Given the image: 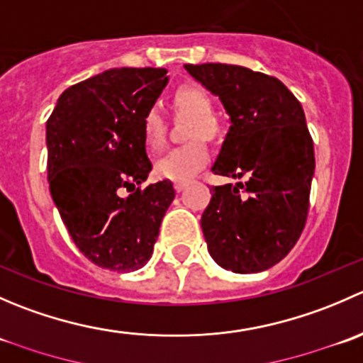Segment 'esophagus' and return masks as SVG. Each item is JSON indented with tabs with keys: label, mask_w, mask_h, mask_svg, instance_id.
Instances as JSON below:
<instances>
[{
	"label": "esophagus",
	"mask_w": 363,
	"mask_h": 363,
	"mask_svg": "<svg viewBox=\"0 0 363 363\" xmlns=\"http://www.w3.org/2000/svg\"><path fill=\"white\" fill-rule=\"evenodd\" d=\"M186 186H188V182H175V184H174V188H175V191H177V193H181L182 189L186 188Z\"/></svg>",
	"instance_id": "1"
}]
</instances>
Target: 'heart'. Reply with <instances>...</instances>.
I'll use <instances>...</instances> for the list:
<instances>
[{
	"mask_svg": "<svg viewBox=\"0 0 363 363\" xmlns=\"http://www.w3.org/2000/svg\"><path fill=\"white\" fill-rule=\"evenodd\" d=\"M175 112L191 117L189 124V138H212L216 135L214 121H212V101L208 94L199 86L179 87L172 98ZM144 142L149 151H160L164 144V119L156 107L149 108L142 119ZM208 151L202 140H193L189 144L168 151L156 163V174L161 179L175 182H186L199 174L207 164Z\"/></svg>",
	"mask_w": 363,
	"mask_h": 363,
	"instance_id": "1",
	"label": "heart"
}]
</instances>
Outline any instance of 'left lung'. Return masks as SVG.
<instances>
[{"label": "left lung", "instance_id": "8db88e82", "mask_svg": "<svg viewBox=\"0 0 363 363\" xmlns=\"http://www.w3.org/2000/svg\"><path fill=\"white\" fill-rule=\"evenodd\" d=\"M221 100L230 130L212 172L246 182L212 188L202 214L207 250L223 269L262 272L298 240L309 211L314 145L300 101L276 77L237 65H184Z\"/></svg>", "mask_w": 363, "mask_h": 363}]
</instances>
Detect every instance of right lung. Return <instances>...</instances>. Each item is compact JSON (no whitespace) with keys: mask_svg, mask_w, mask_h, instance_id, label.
Instances as JSON below:
<instances>
[{"mask_svg":"<svg viewBox=\"0 0 363 363\" xmlns=\"http://www.w3.org/2000/svg\"><path fill=\"white\" fill-rule=\"evenodd\" d=\"M167 84L164 68L107 69L68 87L47 121L50 195L75 246L104 269L149 262L175 196L170 181L137 188L152 170L142 119Z\"/></svg>","mask_w":363,"mask_h":363,"instance_id":"right-lung-1","label":"right lung"}]
</instances>
